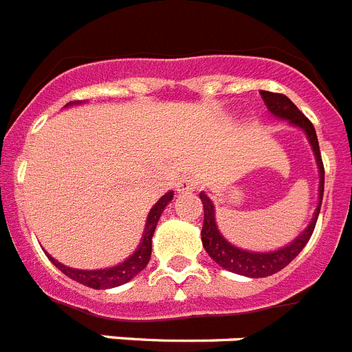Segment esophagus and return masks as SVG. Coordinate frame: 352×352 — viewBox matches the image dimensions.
Masks as SVG:
<instances>
[{
    "label": "esophagus",
    "instance_id": "obj_1",
    "mask_svg": "<svg viewBox=\"0 0 352 352\" xmlns=\"http://www.w3.org/2000/svg\"><path fill=\"white\" fill-rule=\"evenodd\" d=\"M196 187H197V179L194 178V176H185V178L178 179V183H176V190L182 194L192 192Z\"/></svg>",
    "mask_w": 352,
    "mask_h": 352
}]
</instances>
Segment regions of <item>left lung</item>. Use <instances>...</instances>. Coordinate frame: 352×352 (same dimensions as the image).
<instances>
[{
    "mask_svg": "<svg viewBox=\"0 0 352 352\" xmlns=\"http://www.w3.org/2000/svg\"><path fill=\"white\" fill-rule=\"evenodd\" d=\"M261 97H263L264 104L268 106V109L274 113L275 117L287 120L293 126H298L306 133L307 140L311 144L313 153H315L316 167H318V173H320V185H318V205H316L311 223L307 225L306 230L302 232L297 239L293 241L292 245L284 246L280 250H275V252H263V254L261 252L241 250L237 246L230 245L223 237L221 232L217 230L216 214H214V205H212V201L208 199V196L205 192L199 194V199L203 203V212H205L201 228L203 248L207 250V254L221 268L252 278L270 277V275L277 274L283 268H286L287 264L292 263L300 254L302 248L307 245V241L311 237L313 230H315L316 219H318V214H320L322 197H324V164H322L320 147H318V138H316V131L313 127V124L304 117V113L286 95H283V93L261 91Z\"/></svg>",
    "mask_w": 352,
    "mask_h": 352,
    "instance_id": "8db88e82",
    "label": "left lung"
}]
</instances>
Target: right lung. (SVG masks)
<instances>
[{
  "label": "right lung",
  "instance_id": "obj_1",
  "mask_svg": "<svg viewBox=\"0 0 352 352\" xmlns=\"http://www.w3.org/2000/svg\"><path fill=\"white\" fill-rule=\"evenodd\" d=\"M173 194L174 192L170 190V192H167L165 196H162L155 207L151 208L140 245L135 250V254L131 255V257H127L124 263L104 270H75L68 268L65 264L57 263L52 255L46 254L48 255V259H50L52 263H54L55 268H59L66 277L74 278L75 283L84 284V286L93 287V289H107V287H117L122 286V284L129 283L131 278L140 274L142 270L147 266V263H149L151 250H153V243H151V241H153V234H155L162 212H164V208L167 207L170 199H173Z\"/></svg>",
  "mask_w": 352,
  "mask_h": 352
}]
</instances>
